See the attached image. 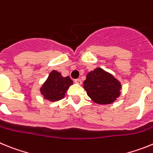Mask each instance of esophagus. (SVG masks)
Masks as SVG:
<instances>
[{"label":"esophagus","instance_id":"esophagus-1","mask_svg":"<svg viewBox=\"0 0 153 153\" xmlns=\"http://www.w3.org/2000/svg\"><path fill=\"white\" fill-rule=\"evenodd\" d=\"M74 81H75V83H77V84H82V81H81L80 79H74Z\"/></svg>","mask_w":153,"mask_h":153}]
</instances>
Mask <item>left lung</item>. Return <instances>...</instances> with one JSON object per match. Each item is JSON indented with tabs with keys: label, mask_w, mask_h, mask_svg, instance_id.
Segmentation results:
<instances>
[{
	"label": "left lung",
	"mask_w": 153,
	"mask_h": 153,
	"mask_svg": "<svg viewBox=\"0 0 153 153\" xmlns=\"http://www.w3.org/2000/svg\"><path fill=\"white\" fill-rule=\"evenodd\" d=\"M83 87L87 95L95 102L109 104L120 96L121 84L111 74L102 69L97 68L86 75Z\"/></svg>",
	"instance_id": "left-lung-1"
}]
</instances>
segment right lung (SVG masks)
<instances>
[{
	"label": "right lung",
	"mask_w": 153,
	"mask_h": 153,
	"mask_svg": "<svg viewBox=\"0 0 153 153\" xmlns=\"http://www.w3.org/2000/svg\"><path fill=\"white\" fill-rule=\"evenodd\" d=\"M73 80L69 76L63 77L56 70H53L49 76L40 88V92L44 99L50 101H57L63 99Z\"/></svg>",
	"instance_id": "1"
}]
</instances>
